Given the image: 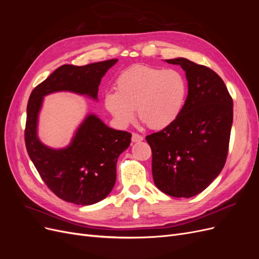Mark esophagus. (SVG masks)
<instances>
[{"instance_id": "esophagus-1", "label": "esophagus", "mask_w": 259, "mask_h": 259, "mask_svg": "<svg viewBox=\"0 0 259 259\" xmlns=\"http://www.w3.org/2000/svg\"><path fill=\"white\" fill-rule=\"evenodd\" d=\"M144 137L139 134H136V133H133L132 134V142L133 143H139V142H143Z\"/></svg>"}]
</instances>
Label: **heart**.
<instances>
[{"instance_id":"b5f03b06","label":"heart","mask_w":259,"mask_h":259,"mask_svg":"<svg viewBox=\"0 0 259 259\" xmlns=\"http://www.w3.org/2000/svg\"><path fill=\"white\" fill-rule=\"evenodd\" d=\"M187 94V81L178 70L138 65L119 74L115 92L106 94L104 104L122 126L133 122L136 109L149 128L163 130L178 119Z\"/></svg>"}]
</instances>
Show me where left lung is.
Here are the masks:
<instances>
[{
  "mask_svg": "<svg viewBox=\"0 0 259 259\" xmlns=\"http://www.w3.org/2000/svg\"><path fill=\"white\" fill-rule=\"evenodd\" d=\"M186 72L188 96L178 119L146 140L152 150L155 186L175 198H191L221 173L233 119V103L222 77L187 58L166 59Z\"/></svg>",
  "mask_w": 259,
  "mask_h": 259,
  "instance_id": "obj_1",
  "label": "left lung"
}]
</instances>
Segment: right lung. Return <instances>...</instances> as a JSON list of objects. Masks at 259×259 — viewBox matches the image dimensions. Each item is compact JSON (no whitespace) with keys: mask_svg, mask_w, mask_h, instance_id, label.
I'll return each mask as SVG.
<instances>
[{"mask_svg":"<svg viewBox=\"0 0 259 259\" xmlns=\"http://www.w3.org/2000/svg\"><path fill=\"white\" fill-rule=\"evenodd\" d=\"M117 59L86 66L64 65L32 91L27 106V151L44 183L58 198L77 205H92L113 189L116 162L131 144L132 135L116 131L89 113L65 148L44 145L37 136L38 115L44 97L70 92L98 100V86Z\"/></svg>","mask_w":259,"mask_h":259,"instance_id":"1","label":"right lung"}]
</instances>
